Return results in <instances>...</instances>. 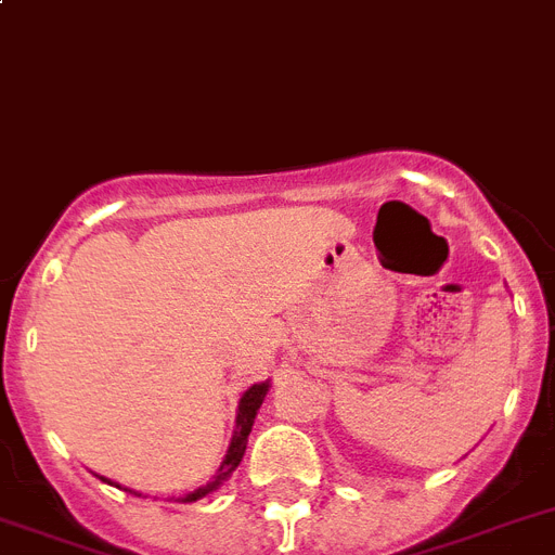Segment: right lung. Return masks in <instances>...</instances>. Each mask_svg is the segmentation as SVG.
Masks as SVG:
<instances>
[{
  "instance_id": "1",
  "label": "right lung",
  "mask_w": 555,
  "mask_h": 555,
  "mask_svg": "<svg viewBox=\"0 0 555 555\" xmlns=\"http://www.w3.org/2000/svg\"><path fill=\"white\" fill-rule=\"evenodd\" d=\"M264 395H268V384H254L248 389V392L242 395L240 414H236L234 440H231V446H228V454H225V460H222V465H220V474L214 477V482H208V486L197 488V491H194V493L183 496V502L203 500L206 493H211L214 488L220 486V482H225V479L231 477V474H234L236 465L242 463V454H245V443H248L250 426H254V417H256V412H259V406H262Z\"/></svg>"
}]
</instances>
